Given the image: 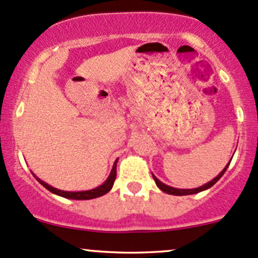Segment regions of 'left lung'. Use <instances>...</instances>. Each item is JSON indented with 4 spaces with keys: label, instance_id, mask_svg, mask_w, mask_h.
<instances>
[{
    "label": "left lung",
    "instance_id": "1",
    "mask_svg": "<svg viewBox=\"0 0 258 258\" xmlns=\"http://www.w3.org/2000/svg\"><path fill=\"white\" fill-rule=\"evenodd\" d=\"M230 161H232V160H230ZM230 161H229V164H230ZM229 164H228L227 166L223 168V171H222V172H221L220 174H218V176L216 177V178L212 179L211 182L206 183L205 185L199 186V188H194V189H177V188H172V186H168V185H166V184H164V183L160 182V180H159L158 178H156V177L154 176V174H153V178H154V180H155L156 185H158L159 188L161 189L162 191H165V193H167V194H171V195H190V194H197V193H200V191L205 190V189L211 188V186L214 185L215 183L217 182V180L220 179L222 176H223L224 172H226V171H227L228 166H229Z\"/></svg>",
    "mask_w": 258,
    "mask_h": 258
}]
</instances>
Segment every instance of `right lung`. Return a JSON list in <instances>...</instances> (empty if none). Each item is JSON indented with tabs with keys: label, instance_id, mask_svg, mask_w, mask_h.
<instances>
[{
	"label": "right lung",
	"instance_id": "right-lung-1",
	"mask_svg": "<svg viewBox=\"0 0 258 258\" xmlns=\"http://www.w3.org/2000/svg\"><path fill=\"white\" fill-rule=\"evenodd\" d=\"M116 162H117V160L114 162V166H112L110 176L108 177V179H106L102 185H99L98 188L92 189V190H86V191H64V190H59V189L53 188V186L48 185V184H47V183L42 182V180L38 178V177L35 176L34 173H32V174H34L35 178H36L38 182H40L41 184L44 186V188L48 189V190L52 191V193L59 195V197L67 198V199H74V200H90V199H94V198L102 197V195L106 194L109 190H110L112 184H114V182H115V178H116Z\"/></svg>",
	"mask_w": 258,
	"mask_h": 258
}]
</instances>
